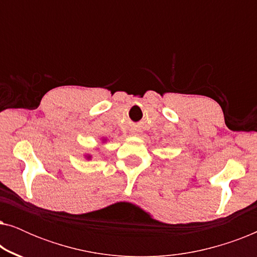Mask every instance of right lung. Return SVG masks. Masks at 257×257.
<instances>
[{
  "instance_id": "right-lung-1",
  "label": "right lung",
  "mask_w": 257,
  "mask_h": 257,
  "mask_svg": "<svg viewBox=\"0 0 257 257\" xmlns=\"http://www.w3.org/2000/svg\"><path fill=\"white\" fill-rule=\"evenodd\" d=\"M105 140H106V139H103V142H105ZM85 158H86L87 160H90L91 159V156H89V154H87V156H85Z\"/></svg>"
}]
</instances>
